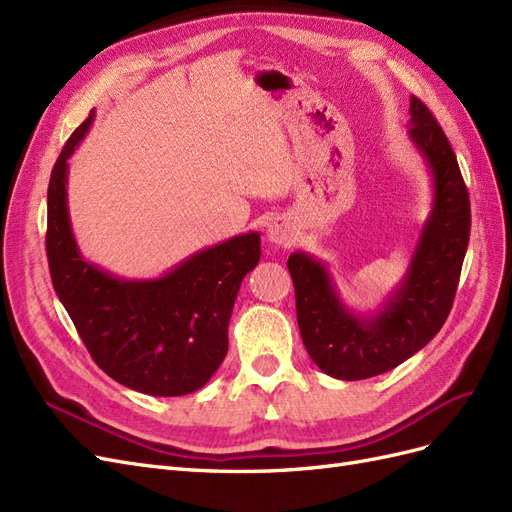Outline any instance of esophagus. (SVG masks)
I'll return each instance as SVG.
<instances>
[{
  "mask_svg": "<svg viewBox=\"0 0 512 512\" xmlns=\"http://www.w3.org/2000/svg\"><path fill=\"white\" fill-rule=\"evenodd\" d=\"M294 239H297V235H294V228L286 222V220H273L269 226H267V241L273 243V245H292Z\"/></svg>",
  "mask_w": 512,
  "mask_h": 512,
  "instance_id": "1",
  "label": "esophagus"
}]
</instances>
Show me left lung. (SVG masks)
Here are the masks:
<instances>
[{"label":"left lung","instance_id":"8db88e82","mask_svg":"<svg viewBox=\"0 0 512 512\" xmlns=\"http://www.w3.org/2000/svg\"><path fill=\"white\" fill-rule=\"evenodd\" d=\"M410 141L431 177V211L401 282L369 314L342 299L327 262L307 252L288 258L303 344L324 374L363 380L425 348L451 312L470 241V198L451 143L429 108L410 98Z\"/></svg>","mask_w":512,"mask_h":512}]
</instances>
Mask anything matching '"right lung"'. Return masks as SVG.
Here are the masks:
<instances>
[{
  "instance_id": "obj_1",
  "label": "right lung",
  "mask_w": 512,
  "mask_h": 512,
  "mask_svg": "<svg viewBox=\"0 0 512 512\" xmlns=\"http://www.w3.org/2000/svg\"><path fill=\"white\" fill-rule=\"evenodd\" d=\"M91 121L94 111L61 149L49 181L46 256L55 292L104 374L153 397L194 393L228 352L232 305L260 260V232L205 247L143 280L87 260L74 239L66 185L68 160Z\"/></svg>"
}]
</instances>
